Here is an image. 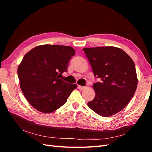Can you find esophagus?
<instances>
[{
  "label": "esophagus",
  "instance_id": "esophagus-1",
  "mask_svg": "<svg viewBox=\"0 0 152 152\" xmlns=\"http://www.w3.org/2000/svg\"><path fill=\"white\" fill-rule=\"evenodd\" d=\"M78 88L80 90H83L85 89V87L84 86H78Z\"/></svg>",
  "mask_w": 152,
  "mask_h": 152
}]
</instances>
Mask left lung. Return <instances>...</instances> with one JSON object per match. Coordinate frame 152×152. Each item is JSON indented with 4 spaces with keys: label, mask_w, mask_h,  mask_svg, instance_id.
<instances>
[{
    "label": "left lung",
    "mask_w": 152,
    "mask_h": 152,
    "mask_svg": "<svg viewBox=\"0 0 152 152\" xmlns=\"http://www.w3.org/2000/svg\"><path fill=\"white\" fill-rule=\"evenodd\" d=\"M94 75L101 79L93 84L94 99L88 107L102 117L116 114L134 96L137 79L134 63L120 48L113 46L84 48Z\"/></svg>",
    "instance_id": "8db88e82"
}]
</instances>
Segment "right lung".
I'll list each match as a JSON object with an SVG mask.
<instances>
[{
  "mask_svg": "<svg viewBox=\"0 0 152 152\" xmlns=\"http://www.w3.org/2000/svg\"><path fill=\"white\" fill-rule=\"evenodd\" d=\"M74 49L60 45H41L27 53L18 68L21 89L35 109L51 113L65 104L77 85L60 79L67 72Z\"/></svg>",
  "mask_w": 152,
  "mask_h": 152,
  "instance_id": "right-lung-1",
  "label": "right lung"
}]
</instances>
